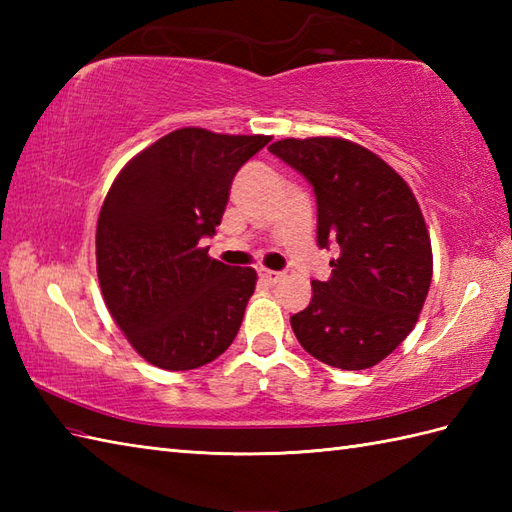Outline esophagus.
Listing matches in <instances>:
<instances>
[{"label": "esophagus", "instance_id": "obj_1", "mask_svg": "<svg viewBox=\"0 0 512 512\" xmlns=\"http://www.w3.org/2000/svg\"><path fill=\"white\" fill-rule=\"evenodd\" d=\"M259 279H262L264 284H268V286H275V284H279L281 279H284V273H277V270L262 268V270H259Z\"/></svg>", "mask_w": 512, "mask_h": 512}]
</instances>
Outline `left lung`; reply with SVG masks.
I'll use <instances>...</instances> for the list:
<instances>
[{
  "mask_svg": "<svg viewBox=\"0 0 512 512\" xmlns=\"http://www.w3.org/2000/svg\"><path fill=\"white\" fill-rule=\"evenodd\" d=\"M270 154L310 182L317 246L339 248L328 281L312 279L290 317L303 350L339 369H367L407 339L433 275L431 239L407 182L343 138H286Z\"/></svg>",
  "mask_w": 512,
  "mask_h": 512,
  "instance_id": "left-lung-1",
  "label": "left lung"
}]
</instances>
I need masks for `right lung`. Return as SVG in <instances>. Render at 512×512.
Here are the masks:
<instances>
[{
  "instance_id": "1",
  "label": "right lung",
  "mask_w": 512,
  "mask_h": 512,
  "mask_svg": "<svg viewBox=\"0 0 512 512\" xmlns=\"http://www.w3.org/2000/svg\"><path fill=\"white\" fill-rule=\"evenodd\" d=\"M270 136L184 127L127 162L96 226L107 310L160 369L215 361L239 332L257 273L209 257L200 239L220 224L235 173Z\"/></svg>"
}]
</instances>
